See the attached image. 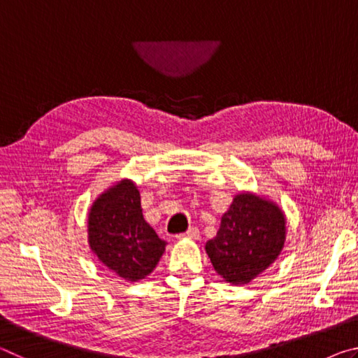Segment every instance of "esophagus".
<instances>
[{
	"label": "esophagus",
	"mask_w": 358,
	"mask_h": 358,
	"mask_svg": "<svg viewBox=\"0 0 358 358\" xmlns=\"http://www.w3.org/2000/svg\"><path fill=\"white\" fill-rule=\"evenodd\" d=\"M199 237H201V232H199V229H197V227H192V229H189V230H186L185 234H180L177 238H178V240H181V238L199 240Z\"/></svg>",
	"instance_id": "esophagus-1"
}]
</instances>
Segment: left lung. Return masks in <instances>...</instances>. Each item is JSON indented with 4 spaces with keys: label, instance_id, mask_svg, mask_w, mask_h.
<instances>
[{
    "label": "left lung",
    "instance_id": "1",
    "mask_svg": "<svg viewBox=\"0 0 358 358\" xmlns=\"http://www.w3.org/2000/svg\"><path fill=\"white\" fill-rule=\"evenodd\" d=\"M286 216L276 202L250 191L238 192L222 215L216 237L205 251L232 286L251 282L280 257L286 243Z\"/></svg>",
    "mask_w": 358,
    "mask_h": 358
}]
</instances>
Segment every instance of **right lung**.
Here are the masks:
<instances>
[{
  "label": "right lung",
  "mask_w": 358,
  "mask_h": 358,
  "mask_svg": "<svg viewBox=\"0 0 358 358\" xmlns=\"http://www.w3.org/2000/svg\"><path fill=\"white\" fill-rule=\"evenodd\" d=\"M88 245L102 265L136 282L156 268L167 243L145 221L134 181L123 178L101 192L90 207Z\"/></svg>",
  "instance_id": "right-lung-1"
}]
</instances>
